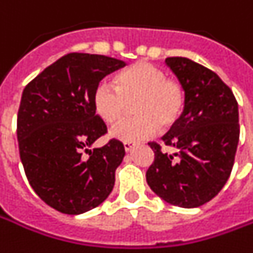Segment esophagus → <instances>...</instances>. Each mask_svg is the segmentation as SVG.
I'll list each match as a JSON object with an SVG mask.
<instances>
[{
	"instance_id": "1",
	"label": "esophagus",
	"mask_w": 253,
	"mask_h": 253,
	"mask_svg": "<svg viewBox=\"0 0 253 253\" xmlns=\"http://www.w3.org/2000/svg\"><path fill=\"white\" fill-rule=\"evenodd\" d=\"M123 146H125V151L130 152L132 148H134V144H131V142H125V144H123Z\"/></svg>"
}]
</instances>
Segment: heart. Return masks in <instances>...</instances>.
Segmentation results:
<instances>
[{
    "instance_id": "1",
    "label": "heart",
    "mask_w": 253,
    "mask_h": 253,
    "mask_svg": "<svg viewBox=\"0 0 253 253\" xmlns=\"http://www.w3.org/2000/svg\"><path fill=\"white\" fill-rule=\"evenodd\" d=\"M132 101L138 116L116 125L111 131L114 138L134 142L153 137L159 126H172L183 107V90L160 68L138 61L116 75L115 87L102 82L93 93L94 111L108 125L121 121Z\"/></svg>"
}]
</instances>
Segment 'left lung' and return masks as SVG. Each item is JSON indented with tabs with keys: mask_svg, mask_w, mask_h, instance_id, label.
<instances>
[{
	"mask_svg": "<svg viewBox=\"0 0 253 253\" xmlns=\"http://www.w3.org/2000/svg\"><path fill=\"white\" fill-rule=\"evenodd\" d=\"M166 64L182 84L185 107L162 138L175 153L149 142L155 160L146 182L164 201L194 208L212 200L230 176L240 138L238 104L230 87L204 65L186 57H169Z\"/></svg>",
	"mask_w": 253,
	"mask_h": 253,
	"instance_id": "left-lung-1",
	"label": "left lung"
}]
</instances>
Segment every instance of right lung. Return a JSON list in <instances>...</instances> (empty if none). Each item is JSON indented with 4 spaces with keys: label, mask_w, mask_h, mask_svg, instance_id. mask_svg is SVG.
Instances as JSON below:
<instances>
[{
    "label": "right lung",
    "mask_w": 253,
    "mask_h": 253,
    "mask_svg": "<svg viewBox=\"0 0 253 253\" xmlns=\"http://www.w3.org/2000/svg\"><path fill=\"white\" fill-rule=\"evenodd\" d=\"M125 65L102 54L68 53L23 90L16 130L20 160L35 193L59 212L90 211L114 189L125 146L112 138L89 149L108 132L94 111L93 93Z\"/></svg>",
    "instance_id": "obj_1"
}]
</instances>
